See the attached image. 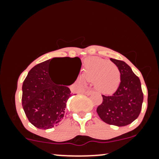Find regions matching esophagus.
Instances as JSON below:
<instances>
[{
  "instance_id": "1",
  "label": "esophagus",
  "mask_w": 159,
  "mask_h": 159,
  "mask_svg": "<svg viewBox=\"0 0 159 159\" xmlns=\"http://www.w3.org/2000/svg\"><path fill=\"white\" fill-rule=\"evenodd\" d=\"M93 90H87V91H85L84 92V93L86 94V95H87V96H90V95H91L93 93Z\"/></svg>"
}]
</instances>
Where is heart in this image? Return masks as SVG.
<instances>
[{
	"instance_id": "obj_1",
	"label": "heart",
	"mask_w": 159,
	"mask_h": 159,
	"mask_svg": "<svg viewBox=\"0 0 159 159\" xmlns=\"http://www.w3.org/2000/svg\"><path fill=\"white\" fill-rule=\"evenodd\" d=\"M81 81L94 82L95 88L103 94H112L117 90L121 74L116 65L107 60L90 57L84 64Z\"/></svg>"
}]
</instances>
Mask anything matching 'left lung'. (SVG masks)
I'll return each instance as SVG.
<instances>
[{"instance_id": "obj_1", "label": "left lung", "mask_w": 159, "mask_h": 159, "mask_svg": "<svg viewBox=\"0 0 159 159\" xmlns=\"http://www.w3.org/2000/svg\"><path fill=\"white\" fill-rule=\"evenodd\" d=\"M119 69L121 81L116 92L111 96L102 95V103L96 111L105 123L116 126L132 123L141 111L143 94L139 78L124 61L111 58Z\"/></svg>"}]
</instances>
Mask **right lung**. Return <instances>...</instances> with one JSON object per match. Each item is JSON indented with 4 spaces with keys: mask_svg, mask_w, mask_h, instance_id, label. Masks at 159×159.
Masks as SVG:
<instances>
[{
    "mask_svg": "<svg viewBox=\"0 0 159 159\" xmlns=\"http://www.w3.org/2000/svg\"><path fill=\"white\" fill-rule=\"evenodd\" d=\"M64 59L70 62L76 78L81 67V59L55 57L40 63L30 69L22 85V107L30 123L40 129L58 125L65 116V108L72 96L67 86L56 85L50 76V64L53 59Z\"/></svg>",
    "mask_w": 159,
    "mask_h": 159,
    "instance_id": "1",
    "label": "right lung"
}]
</instances>
